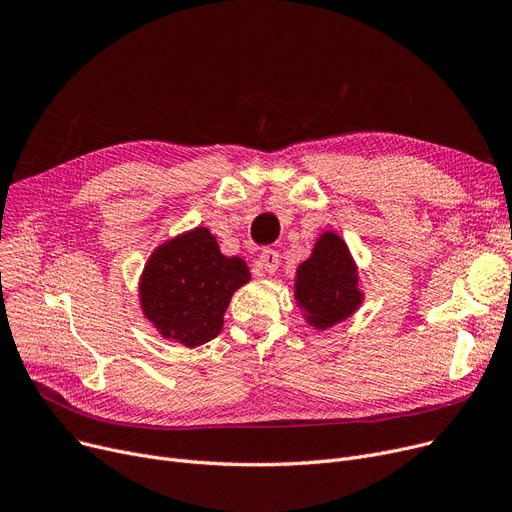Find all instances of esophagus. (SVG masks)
<instances>
[{
    "label": "esophagus",
    "mask_w": 512,
    "mask_h": 512,
    "mask_svg": "<svg viewBox=\"0 0 512 512\" xmlns=\"http://www.w3.org/2000/svg\"><path fill=\"white\" fill-rule=\"evenodd\" d=\"M278 265H280V255H278L276 251L267 249V251H263V253L259 255V267L265 271V274L274 276L276 271H278Z\"/></svg>",
    "instance_id": "obj_1"
}]
</instances>
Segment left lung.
<instances>
[{
  "mask_svg": "<svg viewBox=\"0 0 512 512\" xmlns=\"http://www.w3.org/2000/svg\"><path fill=\"white\" fill-rule=\"evenodd\" d=\"M294 300L304 321L319 331L350 319L362 306L358 265L335 230L321 232L309 259L296 267Z\"/></svg>",
  "mask_w": 512,
  "mask_h": 512,
  "instance_id": "obj_1",
  "label": "left lung"
}]
</instances>
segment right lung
<instances>
[{"mask_svg":"<svg viewBox=\"0 0 512 512\" xmlns=\"http://www.w3.org/2000/svg\"><path fill=\"white\" fill-rule=\"evenodd\" d=\"M249 280L247 263L222 255L216 236L197 226L152 251L138 284L140 309L160 337L197 348L222 331L232 294Z\"/></svg>","mask_w":512,"mask_h":512,"instance_id":"1","label":"right lung"}]
</instances>
